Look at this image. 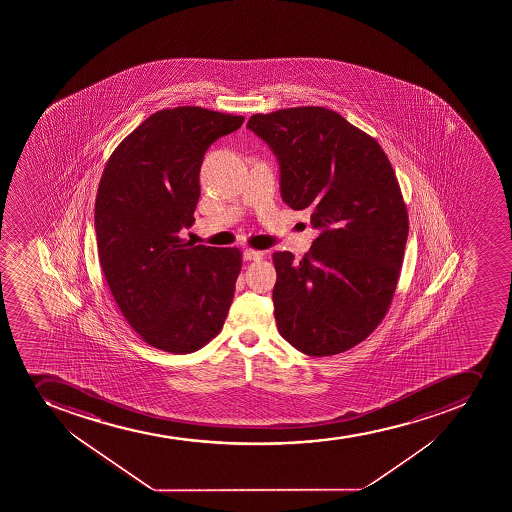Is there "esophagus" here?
Returning a JSON list of instances; mask_svg holds the SVG:
<instances>
[{"mask_svg": "<svg viewBox=\"0 0 512 512\" xmlns=\"http://www.w3.org/2000/svg\"><path fill=\"white\" fill-rule=\"evenodd\" d=\"M243 259H245V260L264 259V252H260V250H253V248H247V250H245V252H243Z\"/></svg>", "mask_w": 512, "mask_h": 512, "instance_id": "esophagus-1", "label": "esophagus"}]
</instances>
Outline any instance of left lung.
Returning <instances> with one entry per match:
<instances>
[{
	"label": "left lung",
	"mask_w": 512,
	"mask_h": 512,
	"mask_svg": "<svg viewBox=\"0 0 512 512\" xmlns=\"http://www.w3.org/2000/svg\"><path fill=\"white\" fill-rule=\"evenodd\" d=\"M247 127L280 163V190L319 228L310 252H275V320L312 355L364 342L394 299L409 215L389 158L374 137L324 107L257 113Z\"/></svg>",
	"instance_id": "left-lung-1"
}]
</instances>
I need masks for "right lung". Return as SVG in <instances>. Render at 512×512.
<instances>
[{"label": "right lung", "instance_id": "add662e5", "mask_svg": "<svg viewBox=\"0 0 512 512\" xmlns=\"http://www.w3.org/2000/svg\"><path fill=\"white\" fill-rule=\"evenodd\" d=\"M243 117L202 107L153 113L103 168L95 230L103 275L140 339L170 354L202 349L222 330L242 270L238 248L185 242L203 155Z\"/></svg>", "mask_w": 512, "mask_h": 512}]
</instances>
